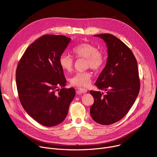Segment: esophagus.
<instances>
[{
	"label": "esophagus",
	"mask_w": 157,
	"mask_h": 157,
	"mask_svg": "<svg viewBox=\"0 0 157 157\" xmlns=\"http://www.w3.org/2000/svg\"><path fill=\"white\" fill-rule=\"evenodd\" d=\"M87 92V89H85V88H82V87H79L77 89V94H80L82 93H86Z\"/></svg>",
	"instance_id": "1"
}]
</instances>
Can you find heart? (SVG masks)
Returning <instances> with one entry per match:
<instances>
[{
	"instance_id": "heart-1",
	"label": "heart",
	"mask_w": 157,
	"mask_h": 157,
	"mask_svg": "<svg viewBox=\"0 0 157 157\" xmlns=\"http://www.w3.org/2000/svg\"><path fill=\"white\" fill-rule=\"evenodd\" d=\"M73 54L77 58H85V67L90 68L95 71L103 68L105 64L103 55L93 44L83 43L75 46L71 50ZM60 67L66 71H71L73 70L74 60L66 53H63L59 58ZM93 75L89 71L76 73L70 78L72 86L77 87H87L90 85Z\"/></svg>"
}]
</instances>
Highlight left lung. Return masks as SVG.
I'll list each match as a JSON object with an SVG mask.
<instances>
[{"label": "left lung", "instance_id": "8db88e82", "mask_svg": "<svg viewBox=\"0 0 157 157\" xmlns=\"http://www.w3.org/2000/svg\"><path fill=\"white\" fill-rule=\"evenodd\" d=\"M95 36L108 47L106 64L95 83L106 93L90 90L94 98L90 113L97 123L110 125L126 115L135 102L140 89L139 71L134 54L123 42L109 33Z\"/></svg>", "mask_w": 157, "mask_h": 157}]
</instances>
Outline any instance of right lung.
<instances>
[{
	"instance_id": "1",
	"label": "right lung",
	"mask_w": 157,
	"mask_h": 157,
	"mask_svg": "<svg viewBox=\"0 0 157 157\" xmlns=\"http://www.w3.org/2000/svg\"><path fill=\"white\" fill-rule=\"evenodd\" d=\"M70 40L64 35H44L29 45L17 66L21 104L35 121L46 127L64 121L75 95L74 88L64 87L67 80L59 64Z\"/></svg>"
}]
</instances>
